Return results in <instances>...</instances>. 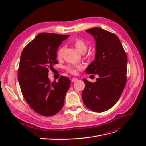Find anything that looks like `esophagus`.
<instances>
[{"label":"esophagus","instance_id":"1","mask_svg":"<svg viewBox=\"0 0 146 146\" xmlns=\"http://www.w3.org/2000/svg\"><path fill=\"white\" fill-rule=\"evenodd\" d=\"M77 80H78L77 78H72V80H71V82H76Z\"/></svg>","mask_w":146,"mask_h":146}]
</instances>
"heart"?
I'll list each match as a JSON object with an SVG mask.
<instances>
[{
	"instance_id": "obj_1",
	"label": "heart",
	"mask_w": 146,
	"mask_h": 146,
	"mask_svg": "<svg viewBox=\"0 0 146 146\" xmlns=\"http://www.w3.org/2000/svg\"><path fill=\"white\" fill-rule=\"evenodd\" d=\"M74 45L77 48V50L80 52L81 54H85L88 48V44L87 43L81 39L77 38L74 40ZM63 51V48H60L59 50L58 51V57L61 56V52ZM83 68V66L82 65H77V66H69L67 67L68 71L72 73V74H76L78 70H81Z\"/></svg>"
}]
</instances>
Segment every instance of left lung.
<instances>
[{"label":"left lung","mask_w":146,"mask_h":146,"mask_svg":"<svg viewBox=\"0 0 146 146\" xmlns=\"http://www.w3.org/2000/svg\"><path fill=\"white\" fill-rule=\"evenodd\" d=\"M86 32L96 41L95 60L88 66L86 73L98 74L91 83L83 78V103L95 112H104L118 101L126 84L127 57L121 41L115 34L99 27Z\"/></svg>","instance_id":"8db88e82"}]
</instances>
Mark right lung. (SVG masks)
Here are the masks:
<instances>
[{"label":"right lung","instance_id":"1","mask_svg":"<svg viewBox=\"0 0 146 146\" xmlns=\"http://www.w3.org/2000/svg\"><path fill=\"white\" fill-rule=\"evenodd\" d=\"M69 35L41 33L22 52L18 69L19 83L25 100L34 111L51 116L63 108L70 81L61 76L58 82H50V70L58 64L56 52Z\"/></svg>","mask_w":146,"mask_h":146}]
</instances>
